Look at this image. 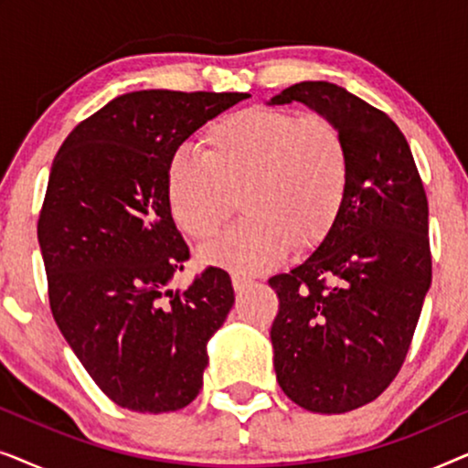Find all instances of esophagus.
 Returning a JSON list of instances; mask_svg holds the SVG:
<instances>
[{
  "label": "esophagus",
  "mask_w": 468,
  "mask_h": 468,
  "mask_svg": "<svg viewBox=\"0 0 468 468\" xmlns=\"http://www.w3.org/2000/svg\"><path fill=\"white\" fill-rule=\"evenodd\" d=\"M232 285H234L236 292H245L253 285V281L247 279V277H240V274H232Z\"/></svg>",
  "instance_id": "esophagus-1"
}]
</instances>
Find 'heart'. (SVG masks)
I'll list each match as a JSON object with an SVG mask.
<instances>
[{"mask_svg":"<svg viewBox=\"0 0 468 468\" xmlns=\"http://www.w3.org/2000/svg\"><path fill=\"white\" fill-rule=\"evenodd\" d=\"M202 144L204 153H172L165 197L176 226L200 242L219 232L239 197L245 219L204 247L210 264L264 272L292 247L309 251L335 229L354 181L349 144L335 121L247 108L210 123Z\"/></svg>","mask_w":468,"mask_h":468,"instance_id":"b5f03b06","label":"heart"}]
</instances>
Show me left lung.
Masks as SVG:
<instances>
[{
  "instance_id": "obj_1",
  "label": "left lung",
  "mask_w": 468,
  "mask_h": 468,
  "mask_svg": "<svg viewBox=\"0 0 468 468\" xmlns=\"http://www.w3.org/2000/svg\"><path fill=\"white\" fill-rule=\"evenodd\" d=\"M303 104L335 121L354 162L336 226L309 260L277 274L274 373L313 413L368 405L405 362L432 281L428 200L399 125L343 87L306 80L271 104Z\"/></svg>"
}]
</instances>
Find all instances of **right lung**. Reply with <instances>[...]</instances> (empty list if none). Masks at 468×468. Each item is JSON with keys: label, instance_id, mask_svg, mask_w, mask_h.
Returning a JSON list of instances; mask_svg holds the SVG:
<instances>
[{"label": "right lung", "instance_id": "add662e5", "mask_svg": "<svg viewBox=\"0 0 468 468\" xmlns=\"http://www.w3.org/2000/svg\"><path fill=\"white\" fill-rule=\"evenodd\" d=\"M249 93H125L80 121L57 151L37 219L48 303L63 338L119 407L168 413L202 388L207 343L234 304L210 266L168 283L189 247L165 197V168L191 133Z\"/></svg>", "mask_w": 468, "mask_h": 468}]
</instances>
